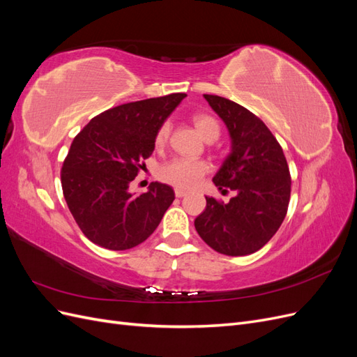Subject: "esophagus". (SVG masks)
Returning a JSON list of instances; mask_svg holds the SVG:
<instances>
[{
  "label": "esophagus",
  "mask_w": 357,
  "mask_h": 357,
  "mask_svg": "<svg viewBox=\"0 0 357 357\" xmlns=\"http://www.w3.org/2000/svg\"><path fill=\"white\" fill-rule=\"evenodd\" d=\"M186 193H188L186 190L178 189V188L176 189V197H177V198H183V197H186Z\"/></svg>",
  "instance_id": "34e87169"
}]
</instances>
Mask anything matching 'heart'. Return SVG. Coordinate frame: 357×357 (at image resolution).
Masks as SVG:
<instances>
[{
  "label": "heart",
  "instance_id": "b5f03b06",
  "mask_svg": "<svg viewBox=\"0 0 357 357\" xmlns=\"http://www.w3.org/2000/svg\"><path fill=\"white\" fill-rule=\"evenodd\" d=\"M193 123H195L198 132L201 134V137L205 139V142H210V139L215 142V139L219 138L220 126L214 117L208 114H197L193 117ZM169 131H171L169 122H164L159 126L155 137L156 146L162 147L168 142ZM207 171H208V165L202 160H195L189 158H176L160 168L159 176L162 180L178 189H192L198 185L205 174H207Z\"/></svg>",
  "mask_w": 357,
  "mask_h": 357
}]
</instances>
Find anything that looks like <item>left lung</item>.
<instances>
[{"label": "left lung", "instance_id": "8db88e82", "mask_svg": "<svg viewBox=\"0 0 357 357\" xmlns=\"http://www.w3.org/2000/svg\"><path fill=\"white\" fill-rule=\"evenodd\" d=\"M228 128L231 152L213 177L219 190L235 197L207 207L195 219L201 238L226 256H245L262 248L283 223L290 199L289 167L275 137L243 105L218 95H204Z\"/></svg>", "mask_w": 357, "mask_h": 357}]
</instances>
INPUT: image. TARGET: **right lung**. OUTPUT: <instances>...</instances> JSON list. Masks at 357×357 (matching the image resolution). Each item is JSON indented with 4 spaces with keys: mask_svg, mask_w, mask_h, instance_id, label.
<instances>
[{
    "mask_svg": "<svg viewBox=\"0 0 357 357\" xmlns=\"http://www.w3.org/2000/svg\"><path fill=\"white\" fill-rule=\"evenodd\" d=\"M188 96L171 93L107 110L74 138L61 181L74 220L88 238L109 250H128L158 228L174 190L155 181L144 193L129 192L143 160L155 150L159 126Z\"/></svg>",
    "mask_w": 357,
    "mask_h": 357,
    "instance_id": "obj_1",
    "label": "right lung"
}]
</instances>
